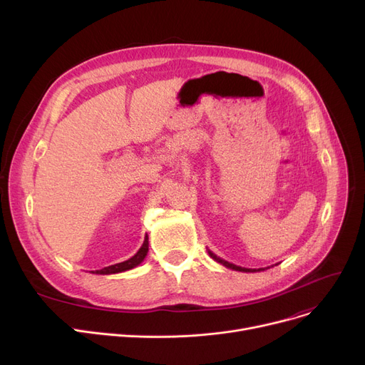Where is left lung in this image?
<instances>
[{"instance_id": "left-lung-1", "label": "left lung", "mask_w": 365, "mask_h": 365, "mask_svg": "<svg viewBox=\"0 0 365 365\" xmlns=\"http://www.w3.org/2000/svg\"><path fill=\"white\" fill-rule=\"evenodd\" d=\"M208 255H210V257L215 259L216 262H219V263L223 264L225 267H227V269H234V271H240V272H260V271H264V267H259V269H248V267L237 266V264H234V263H231V262H226V260L217 257L213 252H210V250H208Z\"/></svg>"}]
</instances>
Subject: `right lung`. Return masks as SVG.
<instances>
[{"label": "right lung", "mask_w": 365, "mask_h": 365, "mask_svg": "<svg viewBox=\"0 0 365 365\" xmlns=\"http://www.w3.org/2000/svg\"><path fill=\"white\" fill-rule=\"evenodd\" d=\"M148 250H149V241H148V235L145 237V241L142 244V247L139 248V252L134 255L133 257H130L128 260L125 262H121V263H117V264H110V266H106L103 267V269L101 271H93V274H98V275H110V274H120V272H125V271H130L133 269V267L139 266L143 259L146 257L148 255Z\"/></svg>", "instance_id": "1"}]
</instances>
